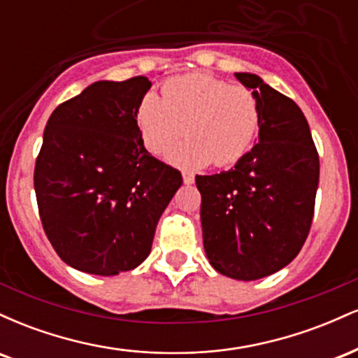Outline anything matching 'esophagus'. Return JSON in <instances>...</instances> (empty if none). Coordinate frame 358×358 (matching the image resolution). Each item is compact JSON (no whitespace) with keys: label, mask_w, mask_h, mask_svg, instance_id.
I'll return each instance as SVG.
<instances>
[{"label":"esophagus","mask_w":358,"mask_h":358,"mask_svg":"<svg viewBox=\"0 0 358 358\" xmlns=\"http://www.w3.org/2000/svg\"><path fill=\"white\" fill-rule=\"evenodd\" d=\"M183 182H185V185H192L193 182H195V178H193V175L188 173V171H183Z\"/></svg>","instance_id":"34e87169"}]
</instances>
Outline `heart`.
<instances>
[{
	"label": "heart",
	"mask_w": 358,
	"mask_h": 358,
	"mask_svg": "<svg viewBox=\"0 0 358 358\" xmlns=\"http://www.w3.org/2000/svg\"><path fill=\"white\" fill-rule=\"evenodd\" d=\"M141 143L151 155H165L185 168L208 163L229 166L252 148L261 126V106L252 89L195 72L168 79L162 97L146 92L134 110Z\"/></svg>",
	"instance_id": "1"
}]
</instances>
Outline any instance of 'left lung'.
I'll return each instance as SVG.
<instances>
[{"label": "left lung", "instance_id": "8db88e82", "mask_svg": "<svg viewBox=\"0 0 358 358\" xmlns=\"http://www.w3.org/2000/svg\"><path fill=\"white\" fill-rule=\"evenodd\" d=\"M261 106L259 143L236 166L196 175L203 249L224 276L252 281L298 256L310 234L318 151L298 104L254 73H234Z\"/></svg>", "mask_w": 358, "mask_h": 358}]
</instances>
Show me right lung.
<instances>
[{"mask_svg": "<svg viewBox=\"0 0 358 358\" xmlns=\"http://www.w3.org/2000/svg\"><path fill=\"white\" fill-rule=\"evenodd\" d=\"M148 77L94 82L62 102L35 163L40 220L72 268L116 276L148 257L182 173L148 153L134 122Z\"/></svg>", "mask_w": 358, "mask_h": 358, "instance_id": "1", "label": "right lung"}]
</instances>
